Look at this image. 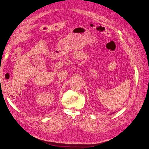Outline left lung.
Instances as JSON below:
<instances>
[{"label": "left lung", "instance_id": "obj_1", "mask_svg": "<svg viewBox=\"0 0 149 149\" xmlns=\"http://www.w3.org/2000/svg\"><path fill=\"white\" fill-rule=\"evenodd\" d=\"M113 113H114V112H113ZM113 113H112V114H113Z\"/></svg>", "mask_w": 149, "mask_h": 149}]
</instances>
